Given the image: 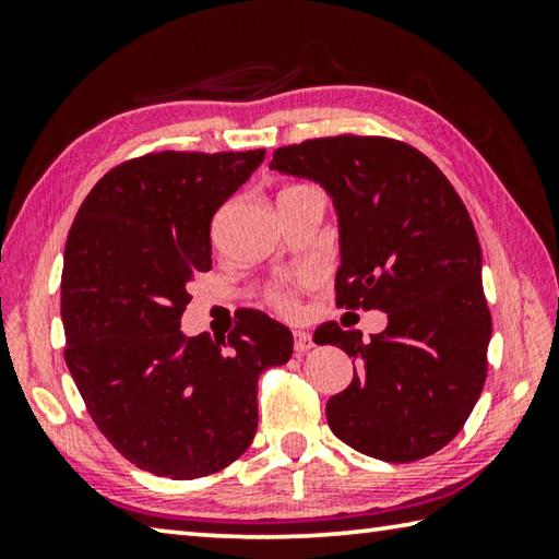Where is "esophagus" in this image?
<instances>
[{
	"label": "esophagus",
	"mask_w": 559,
	"mask_h": 559,
	"mask_svg": "<svg viewBox=\"0 0 559 559\" xmlns=\"http://www.w3.org/2000/svg\"><path fill=\"white\" fill-rule=\"evenodd\" d=\"M294 348H296V353H308V350H311V348H313L311 333L294 331Z\"/></svg>",
	"instance_id": "34e87169"
}]
</instances>
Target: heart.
<instances>
[{
  "label": "heart",
  "mask_w": 559,
  "mask_h": 559,
  "mask_svg": "<svg viewBox=\"0 0 559 559\" xmlns=\"http://www.w3.org/2000/svg\"><path fill=\"white\" fill-rule=\"evenodd\" d=\"M276 304H278V306H290L288 294H276Z\"/></svg>",
  "instance_id": "heart-1"
}]
</instances>
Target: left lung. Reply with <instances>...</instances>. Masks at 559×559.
Segmentation results:
<instances>
[{
	"label": "left lung",
	"mask_w": 559,
	"mask_h": 559,
	"mask_svg": "<svg viewBox=\"0 0 559 559\" xmlns=\"http://www.w3.org/2000/svg\"><path fill=\"white\" fill-rule=\"evenodd\" d=\"M273 171L321 183L341 234L335 300L388 313L383 333L323 323L313 341L358 360L325 405L345 445L385 463L438 453L483 393L492 318L465 203L418 148L383 136H325L276 148Z\"/></svg>",
	"instance_id": "8db88e82"
}]
</instances>
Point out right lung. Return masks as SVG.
<instances>
[{"mask_svg": "<svg viewBox=\"0 0 559 559\" xmlns=\"http://www.w3.org/2000/svg\"><path fill=\"white\" fill-rule=\"evenodd\" d=\"M265 152H158L104 174L72 224L61 271L64 358L86 411L146 473L224 471L259 428V376L294 353L286 325L251 311L186 338L189 281L211 269V218Z\"/></svg>", "mask_w": 559, "mask_h": 559, "instance_id": "right-lung-1", "label": "right lung"}]
</instances>
